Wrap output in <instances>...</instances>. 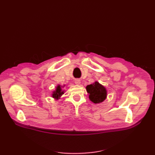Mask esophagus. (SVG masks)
Here are the masks:
<instances>
[{"label":"esophagus","instance_id":"obj_1","mask_svg":"<svg viewBox=\"0 0 155 155\" xmlns=\"http://www.w3.org/2000/svg\"><path fill=\"white\" fill-rule=\"evenodd\" d=\"M80 83H81L80 79H75V84H76V85H80Z\"/></svg>","mask_w":155,"mask_h":155}]
</instances>
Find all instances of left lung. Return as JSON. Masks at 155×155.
Returning a JSON list of instances; mask_svg holds the SVG:
<instances>
[{
    "instance_id": "left-lung-1",
    "label": "left lung",
    "mask_w": 155,
    "mask_h": 155,
    "mask_svg": "<svg viewBox=\"0 0 155 155\" xmlns=\"http://www.w3.org/2000/svg\"><path fill=\"white\" fill-rule=\"evenodd\" d=\"M88 98L94 104L104 102L107 97V88L98 81H95L86 87Z\"/></svg>"
}]
</instances>
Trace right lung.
<instances>
[{
    "label": "right lung",
    "instance_id": "1",
    "mask_svg": "<svg viewBox=\"0 0 155 155\" xmlns=\"http://www.w3.org/2000/svg\"><path fill=\"white\" fill-rule=\"evenodd\" d=\"M65 87V85H58L55 87V91H54L51 93V97H52L55 100H58L60 99L61 97L64 94V90H63V88Z\"/></svg>",
    "mask_w": 155,
    "mask_h": 155
}]
</instances>
